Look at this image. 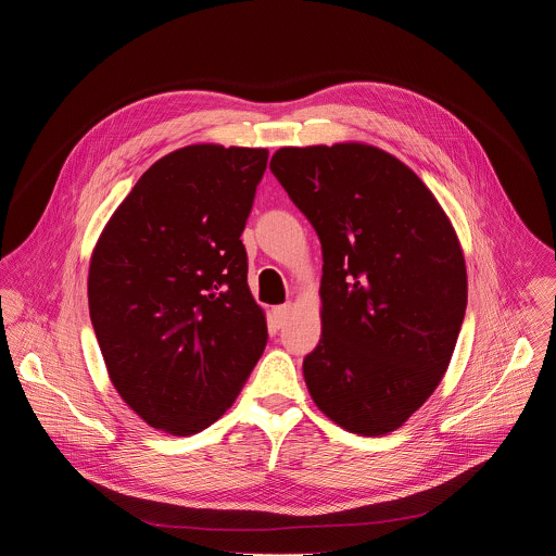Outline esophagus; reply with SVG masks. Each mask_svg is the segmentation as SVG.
Here are the masks:
<instances>
[{"label":"esophagus","instance_id":"1","mask_svg":"<svg viewBox=\"0 0 556 556\" xmlns=\"http://www.w3.org/2000/svg\"><path fill=\"white\" fill-rule=\"evenodd\" d=\"M292 309H294V305H292V303H283V305H277V307H273V316H275L277 326H286V324H288V319H290Z\"/></svg>","mask_w":556,"mask_h":556}]
</instances>
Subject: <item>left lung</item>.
<instances>
[{
  "label": "left lung",
  "instance_id": "left-lung-1",
  "mask_svg": "<svg viewBox=\"0 0 556 556\" xmlns=\"http://www.w3.org/2000/svg\"><path fill=\"white\" fill-rule=\"evenodd\" d=\"M270 169L321 240V339L303 358L314 405L358 435L401 429L448 369L466 262L431 189L367 142L281 147Z\"/></svg>",
  "mask_w": 556,
  "mask_h": 556
}]
</instances>
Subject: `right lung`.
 Wrapping results in <instances>:
<instances>
[{"label": "right lung", "mask_w": 556, "mask_h": 556, "mask_svg": "<svg viewBox=\"0 0 556 556\" xmlns=\"http://www.w3.org/2000/svg\"><path fill=\"white\" fill-rule=\"evenodd\" d=\"M266 163L268 149L215 142L163 155L92 251L88 303L108 376L169 435L224 416L266 348L240 240Z\"/></svg>", "instance_id": "1"}]
</instances>
